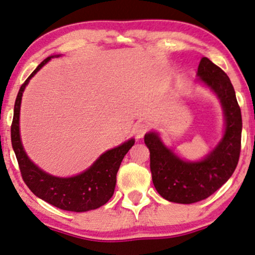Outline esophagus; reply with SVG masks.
<instances>
[{
	"label": "esophagus",
	"mask_w": 255,
	"mask_h": 255,
	"mask_svg": "<svg viewBox=\"0 0 255 255\" xmlns=\"http://www.w3.org/2000/svg\"><path fill=\"white\" fill-rule=\"evenodd\" d=\"M149 129V125L147 122H141V124H137L134 128V134L136 138H142L144 136V134L147 133Z\"/></svg>",
	"instance_id": "obj_1"
}]
</instances>
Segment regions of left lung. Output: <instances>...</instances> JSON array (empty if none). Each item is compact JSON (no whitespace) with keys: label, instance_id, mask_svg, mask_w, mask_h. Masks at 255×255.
<instances>
[{"label":"left lung","instance_id":"1","mask_svg":"<svg viewBox=\"0 0 255 255\" xmlns=\"http://www.w3.org/2000/svg\"><path fill=\"white\" fill-rule=\"evenodd\" d=\"M197 76L222 103L226 127L218 145L202 161L188 162L165 147L157 133L144 135L155 189L167 201L181 204L203 201L226 183L236 170L242 148V112L230 78L206 57L201 59Z\"/></svg>","mask_w":255,"mask_h":255}]
</instances>
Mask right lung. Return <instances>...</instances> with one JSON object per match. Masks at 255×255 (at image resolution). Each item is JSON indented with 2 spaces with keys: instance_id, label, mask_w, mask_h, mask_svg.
I'll return each mask as SVG.
<instances>
[{
  "instance_id": "add662e5",
  "label": "right lung",
  "mask_w": 255,
  "mask_h": 255,
  "mask_svg": "<svg viewBox=\"0 0 255 255\" xmlns=\"http://www.w3.org/2000/svg\"><path fill=\"white\" fill-rule=\"evenodd\" d=\"M52 57L44 59L19 88L13 107L11 124L12 149L18 162L23 181L38 198L66 211L85 212L96 210L106 204L113 196L118 170L125 155L133 147L135 140L130 138L124 144L104 152L86 171L73 177L64 178L49 175L30 161L23 149L19 136V110L22 96L29 80Z\"/></svg>"
}]
</instances>
